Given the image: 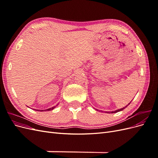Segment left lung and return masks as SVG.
<instances>
[{"label": "left lung", "instance_id": "1", "mask_svg": "<svg viewBox=\"0 0 158 158\" xmlns=\"http://www.w3.org/2000/svg\"><path fill=\"white\" fill-rule=\"evenodd\" d=\"M130 104V103H129ZM127 107V106H126ZM126 107H123V108H122V109H118V110H116V111H112L111 113H117V112H118V111H122V110H123L124 109H125Z\"/></svg>", "mask_w": 158, "mask_h": 158}]
</instances>
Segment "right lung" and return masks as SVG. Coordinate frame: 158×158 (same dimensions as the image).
I'll list each match as a JSON object with an SVG mask.
<instances>
[{
  "instance_id": "obj_1",
  "label": "right lung",
  "mask_w": 158,
  "mask_h": 158,
  "mask_svg": "<svg viewBox=\"0 0 158 158\" xmlns=\"http://www.w3.org/2000/svg\"><path fill=\"white\" fill-rule=\"evenodd\" d=\"M56 107V106L55 107H51V108H49V109H46L45 111H50V110H52L54 108H55ZM37 111H45V110H37Z\"/></svg>"
}]
</instances>
